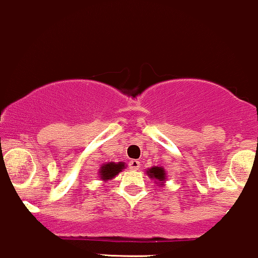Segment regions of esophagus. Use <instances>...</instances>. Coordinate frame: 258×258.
<instances>
[{
	"label": "esophagus",
	"instance_id": "34e87169",
	"mask_svg": "<svg viewBox=\"0 0 258 258\" xmlns=\"http://www.w3.org/2000/svg\"><path fill=\"white\" fill-rule=\"evenodd\" d=\"M128 165H130V169H132V170H138L141 166V164L138 160H130Z\"/></svg>",
	"mask_w": 258,
	"mask_h": 258
}]
</instances>
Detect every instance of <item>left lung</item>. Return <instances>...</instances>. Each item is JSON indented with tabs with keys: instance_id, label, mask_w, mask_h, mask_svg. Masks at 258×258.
<instances>
[{
	"instance_id": "left-lung-1",
	"label": "left lung",
	"mask_w": 258,
	"mask_h": 258,
	"mask_svg": "<svg viewBox=\"0 0 258 258\" xmlns=\"http://www.w3.org/2000/svg\"><path fill=\"white\" fill-rule=\"evenodd\" d=\"M147 175H148L151 179H155L157 181H159V185H163V182L166 179V174L164 168L161 166H153V168L148 169L147 170Z\"/></svg>"
}]
</instances>
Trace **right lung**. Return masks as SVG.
Wrapping results in <instances>:
<instances>
[{"instance_id": "obj_1", "label": "right lung", "mask_w": 258, "mask_h": 258, "mask_svg": "<svg viewBox=\"0 0 258 258\" xmlns=\"http://www.w3.org/2000/svg\"><path fill=\"white\" fill-rule=\"evenodd\" d=\"M124 168H126L124 163H121V161L120 163H112V161H110V163H105L101 165L99 175H100V179L103 181L111 180L118 172L122 171Z\"/></svg>"}]
</instances>
